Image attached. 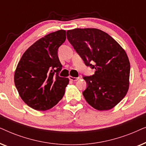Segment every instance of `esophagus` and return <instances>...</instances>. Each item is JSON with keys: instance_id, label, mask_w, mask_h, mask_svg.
Instances as JSON below:
<instances>
[{"instance_id": "1", "label": "esophagus", "mask_w": 146, "mask_h": 146, "mask_svg": "<svg viewBox=\"0 0 146 146\" xmlns=\"http://www.w3.org/2000/svg\"><path fill=\"white\" fill-rule=\"evenodd\" d=\"M69 79L70 80H72V81H74V82H75V81H77L78 80L79 78H75V77H72V76H69Z\"/></svg>"}]
</instances>
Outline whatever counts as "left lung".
Instances as JSON below:
<instances>
[{"instance_id":"left-lung-1","label":"left lung","mask_w":146,"mask_h":146,"mask_svg":"<svg viewBox=\"0 0 146 146\" xmlns=\"http://www.w3.org/2000/svg\"><path fill=\"white\" fill-rule=\"evenodd\" d=\"M66 35L85 64L95 69L94 74L83 78L87 83L82 93L85 100L98 110L113 108L129 89L130 64L124 49L97 29L69 30Z\"/></svg>"}]
</instances>
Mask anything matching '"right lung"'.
<instances>
[{
  "label": "right lung",
  "instance_id": "add662e5",
  "mask_svg": "<svg viewBox=\"0 0 146 146\" xmlns=\"http://www.w3.org/2000/svg\"><path fill=\"white\" fill-rule=\"evenodd\" d=\"M66 38L64 30L44 36L25 51L18 63L15 84L21 99L34 110L51 109L64 95L69 79L58 76L62 66L58 49Z\"/></svg>",
  "mask_w": 146,
  "mask_h": 146
}]
</instances>
